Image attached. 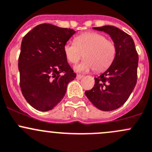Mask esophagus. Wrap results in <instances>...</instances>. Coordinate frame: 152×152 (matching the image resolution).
<instances>
[{"mask_svg": "<svg viewBox=\"0 0 152 152\" xmlns=\"http://www.w3.org/2000/svg\"><path fill=\"white\" fill-rule=\"evenodd\" d=\"M82 78H83V76L82 75H80V74H77V76H76V79H82Z\"/></svg>", "mask_w": 152, "mask_h": 152, "instance_id": "34e87169", "label": "esophagus"}]
</instances>
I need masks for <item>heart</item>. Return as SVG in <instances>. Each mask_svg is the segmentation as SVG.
<instances>
[{
	"mask_svg": "<svg viewBox=\"0 0 152 152\" xmlns=\"http://www.w3.org/2000/svg\"><path fill=\"white\" fill-rule=\"evenodd\" d=\"M64 53L70 63L76 65L81 59L85 60L76 67L79 72L93 70L96 73L104 71L112 65L116 54V46L113 40L107 39L97 32H85L75 38V43L67 42Z\"/></svg>",
	"mask_w": 152,
	"mask_h": 152,
	"instance_id": "1",
	"label": "heart"
}]
</instances>
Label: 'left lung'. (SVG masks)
Returning a JSON list of instances; mask_svg holds the SVG:
<instances>
[{
	"label": "left lung",
	"instance_id": "1",
	"mask_svg": "<svg viewBox=\"0 0 152 152\" xmlns=\"http://www.w3.org/2000/svg\"><path fill=\"white\" fill-rule=\"evenodd\" d=\"M93 28L110 35L115 44L116 54L112 65L95 78L94 87L86 90L85 95L96 108L112 111L126 102L135 87L138 54L131 36L117 27L104 26Z\"/></svg>",
	"mask_w": 152,
	"mask_h": 152
}]
</instances>
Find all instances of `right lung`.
Returning a JSON list of instances; mask_svg holds the SVG:
<instances>
[{"label": "right lung", "mask_w": 152, "mask_h": 152, "mask_svg": "<svg viewBox=\"0 0 152 152\" xmlns=\"http://www.w3.org/2000/svg\"><path fill=\"white\" fill-rule=\"evenodd\" d=\"M75 32L42 23L23 38L18 59L20 87L27 102L39 111L56 107L65 96L67 84L76 78L64 53V45Z\"/></svg>", "instance_id": "obj_1"}]
</instances>
